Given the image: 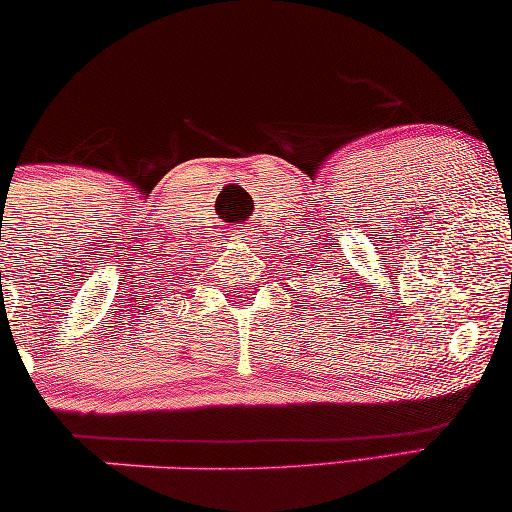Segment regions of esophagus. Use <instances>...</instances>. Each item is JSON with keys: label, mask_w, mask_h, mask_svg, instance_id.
I'll use <instances>...</instances> for the list:
<instances>
[{"label": "esophagus", "mask_w": 512, "mask_h": 512, "mask_svg": "<svg viewBox=\"0 0 512 512\" xmlns=\"http://www.w3.org/2000/svg\"><path fill=\"white\" fill-rule=\"evenodd\" d=\"M230 239L234 243H239V246H255L253 232H248V230H232L230 232Z\"/></svg>", "instance_id": "obj_1"}]
</instances>
